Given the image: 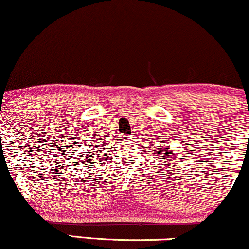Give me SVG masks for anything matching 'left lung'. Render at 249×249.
<instances>
[{"label":"left lung","mask_w":249,"mask_h":249,"mask_svg":"<svg viewBox=\"0 0 249 249\" xmlns=\"http://www.w3.org/2000/svg\"><path fill=\"white\" fill-rule=\"evenodd\" d=\"M167 147L159 146V150H157V152H156L157 153L156 156H158L157 158H159V160H166L165 161V164H162V165H165V167L166 168L170 167L171 165H173L174 159H176V157L172 156V153H173L172 150H171V148H167ZM158 164H160V162H158Z\"/></svg>","instance_id":"obj_1"}]
</instances>
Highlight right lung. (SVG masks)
<instances>
[{
    "label": "right lung",
    "mask_w": 249,
    "mask_h": 249,
    "mask_svg": "<svg viewBox=\"0 0 249 249\" xmlns=\"http://www.w3.org/2000/svg\"><path fill=\"white\" fill-rule=\"evenodd\" d=\"M89 151H91V152H88V154H85V156H88V157H85V164H89V162L92 161L93 159L96 158V157H98V156H96V154L101 153V152H98V151H97V150H93L92 151V148H90V150H89ZM97 160H98V158H97Z\"/></svg>",
    "instance_id": "obj_1"
}]
</instances>
